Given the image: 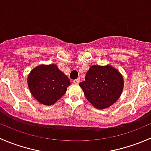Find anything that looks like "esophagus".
Returning a JSON list of instances; mask_svg holds the SVG:
<instances>
[{
	"mask_svg": "<svg viewBox=\"0 0 151 151\" xmlns=\"http://www.w3.org/2000/svg\"><path fill=\"white\" fill-rule=\"evenodd\" d=\"M80 78H77V79H76V80H73V83H74V84H78V83H80Z\"/></svg>",
	"mask_w": 151,
	"mask_h": 151,
	"instance_id": "34e87169",
	"label": "esophagus"
}]
</instances>
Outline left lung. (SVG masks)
<instances>
[{"mask_svg": "<svg viewBox=\"0 0 151 151\" xmlns=\"http://www.w3.org/2000/svg\"><path fill=\"white\" fill-rule=\"evenodd\" d=\"M80 86L90 103L98 109H105L119 99L123 79L119 71L111 66H93Z\"/></svg>", "mask_w": 151, "mask_h": 151, "instance_id": "left-lung-1", "label": "left lung"}]
</instances>
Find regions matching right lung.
<instances>
[{
	"label": "right lung",
	"instance_id": "1",
	"mask_svg": "<svg viewBox=\"0 0 151 151\" xmlns=\"http://www.w3.org/2000/svg\"><path fill=\"white\" fill-rule=\"evenodd\" d=\"M30 93L38 101L52 105L61 98L71 83L56 65H41L32 70L28 77Z\"/></svg>",
	"mask_w": 151,
	"mask_h": 151
}]
</instances>
